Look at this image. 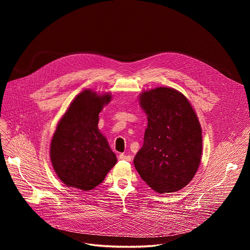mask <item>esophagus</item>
<instances>
[{
  "instance_id": "34e87169",
  "label": "esophagus",
  "mask_w": 250,
  "mask_h": 250,
  "mask_svg": "<svg viewBox=\"0 0 250 250\" xmlns=\"http://www.w3.org/2000/svg\"><path fill=\"white\" fill-rule=\"evenodd\" d=\"M119 158L121 160H125V161H130L131 160V156L130 155H127V154H125V153H121L119 155Z\"/></svg>"
}]
</instances>
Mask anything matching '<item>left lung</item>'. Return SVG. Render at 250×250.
Wrapping results in <instances>:
<instances>
[{
	"label": "left lung",
	"mask_w": 250,
	"mask_h": 250,
	"mask_svg": "<svg viewBox=\"0 0 250 250\" xmlns=\"http://www.w3.org/2000/svg\"><path fill=\"white\" fill-rule=\"evenodd\" d=\"M147 115L144 146L135 169L157 193L179 191L193 179L202 158V128L187 98L172 88L159 87L139 97Z\"/></svg>",
	"instance_id": "obj_1"
}]
</instances>
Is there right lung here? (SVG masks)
<instances>
[{"label": "right lung", "instance_id": "1", "mask_svg": "<svg viewBox=\"0 0 250 250\" xmlns=\"http://www.w3.org/2000/svg\"><path fill=\"white\" fill-rule=\"evenodd\" d=\"M111 99L110 94L85 90L58 123L50 145V159L66 186L92 190L117 163L116 154L98 128L99 114Z\"/></svg>", "mask_w": 250, "mask_h": 250}]
</instances>
